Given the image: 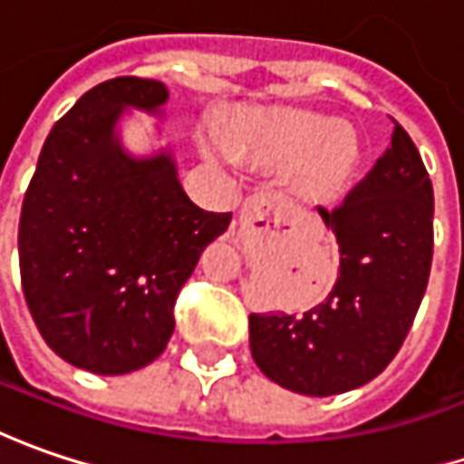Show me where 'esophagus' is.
Returning <instances> with one entry per match:
<instances>
[{
  "label": "esophagus",
  "mask_w": 464,
  "mask_h": 464,
  "mask_svg": "<svg viewBox=\"0 0 464 464\" xmlns=\"http://www.w3.org/2000/svg\"><path fill=\"white\" fill-rule=\"evenodd\" d=\"M280 220V197L272 192H259L246 197L241 215H238V226L244 233H265L272 226H277Z\"/></svg>",
  "instance_id": "esophagus-1"
}]
</instances>
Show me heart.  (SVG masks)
I'll use <instances>...</instances> for the list:
<instances>
[{"instance_id": "b5f03b06", "label": "heart", "mask_w": 464, "mask_h": 464, "mask_svg": "<svg viewBox=\"0 0 464 464\" xmlns=\"http://www.w3.org/2000/svg\"><path fill=\"white\" fill-rule=\"evenodd\" d=\"M208 145L226 155L218 140ZM233 148L259 166L293 169V189L306 199H333L351 184L361 160L358 134L351 127L301 109L244 116L233 130Z\"/></svg>"}]
</instances>
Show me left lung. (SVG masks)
Masks as SVG:
<instances>
[{"instance_id": "left-lung-1", "label": "left lung", "mask_w": 464, "mask_h": 464, "mask_svg": "<svg viewBox=\"0 0 464 464\" xmlns=\"http://www.w3.org/2000/svg\"><path fill=\"white\" fill-rule=\"evenodd\" d=\"M319 215L340 244L334 288L304 314H252L249 345L275 384L327 397L390 366L429 285L433 187L411 134L394 121L392 142L366 179Z\"/></svg>"}]
</instances>
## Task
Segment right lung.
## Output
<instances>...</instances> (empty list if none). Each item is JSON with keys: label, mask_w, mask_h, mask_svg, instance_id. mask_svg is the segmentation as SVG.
<instances>
[{"label": "right lung", "mask_w": 464, "mask_h": 464, "mask_svg": "<svg viewBox=\"0 0 464 464\" xmlns=\"http://www.w3.org/2000/svg\"><path fill=\"white\" fill-rule=\"evenodd\" d=\"M166 101L158 80L95 85L53 124L23 199L25 304L51 351L85 372H137L166 351L176 295L231 223L187 197L171 152L121 148L124 109L160 113Z\"/></svg>", "instance_id": "1"}]
</instances>
